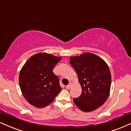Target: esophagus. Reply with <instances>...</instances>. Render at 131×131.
Segmentation results:
<instances>
[{"label": "esophagus", "mask_w": 131, "mask_h": 131, "mask_svg": "<svg viewBox=\"0 0 131 131\" xmlns=\"http://www.w3.org/2000/svg\"><path fill=\"white\" fill-rule=\"evenodd\" d=\"M72 84H72V82H70L68 85H67V86H66V88H67V89H70L71 88V87Z\"/></svg>", "instance_id": "34e87169"}]
</instances>
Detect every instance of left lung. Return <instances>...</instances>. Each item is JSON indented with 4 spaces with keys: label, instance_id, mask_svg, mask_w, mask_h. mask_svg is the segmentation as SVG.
Segmentation results:
<instances>
[{
    "label": "left lung",
    "instance_id": "8db88e82",
    "mask_svg": "<svg viewBox=\"0 0 131 131\" xmlns=\"http://www.w3.org/2000/svg\"><path fill=\"white\" fill-rule=\"evenodd\" d=\"M70 63L78 75L82 93L73 101L81 110L89 112L106 102L110 91L112 77L108 66L100 57L91 53L71 57Z\"/></svg>",
    "mask_w": 131,
    "mask_h": 131
}]
</instances>
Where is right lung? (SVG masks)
Here are the masks:
<instances>
[{
	"label": "right lung",
	"mask_w": 131,
	"mask_h": 131,
	"mask_svg": "<svg viewBox=\"0 0 131 131\" xmlns=\"http://www.w3.org/2000/svg\"><path fill=\"white\" fill-rule=\"evenodd\" d=\"M61 60L47 53H39L28 59L21 70L19 83L25 98L30 104L42 108L50 103L61 91L54 67Z\"/></svg>",
	"instance_id": "1"
}]
</instances>
